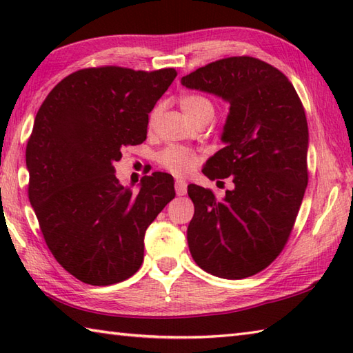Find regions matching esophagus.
<instances>
[{"label": "esophagus", "instance_id": "obj_1", "mask_svg": "<svg viewBox=\"0 0 353 353\" xmlns=\"http://www.w3.org/2000/svg\"><path fill=\"white\" fill-rule=\"evenodd\" d=\"M174 188H176L177 196H185V194H186V182L182 181V179H177Z\"/></svg>", "mask_w": 353, "mask_h": 353}]
</instances>
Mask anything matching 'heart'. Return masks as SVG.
I'll return each mask as SVG.
<instances>
[{"mask_svg": "<svg viewBox=\"0 0 353 353\" xmlns=\"http://www.w3.org/2000/svg\"><path fill=\"white\" fill-rule=\"evenodd\" d=\"M181 106L183 112L194 123L203 117L214 115V104L200 94H188L181 99ZM161 167L170 171L174 176H185L191 172L200 163V154L191 148L170 145L159 153Z\"/></svg>", "mask_w": 353, "mask_h": 353, "instance_id": "heart-1", "label": "heart"}]
</instances>
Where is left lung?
Returning <instances> with one entry per match:
<instances>
[{"label":"left lung","mask_w":353,"mask_h":353,"mask_svg":"<svg viewBox=\"0 0 353 353\" xmlns=\"http://www.w3.org/2000/svg\"><path fill=\"white\" fill-rule=\"evenodd\" d=\"M182 85L230 104L221 141L209 157L206 177H232L235 188L216 199L190 185L194 216L188 245L196 264L224 279L262 272L287 244L308 185V123L285 74L256 57L208 63Z\"/></svg>","instance_id":"1"}]
</instances>
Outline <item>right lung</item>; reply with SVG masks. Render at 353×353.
Returning <instances> with one entry per match:
<instances>
[{"label": "right lung", "mask_w": 353, "mask_h": 353, "mask_svg": "<svg viewBox=\"0 0 353 353\" xmlns=\"http://www.w3.org/2000/svg\"><path fill=\"white\" fill-rule=\"evenodd\" d=\"M174 68L99 66L51 89L26 150L28 199L50 252L79 281L106 287L129 279L144 259V235L174 199L167 172L118 182L121 150L147 139L148 114L176 79Z\"/></svg>", "instance_id": "obj_1"}]
</instances>
